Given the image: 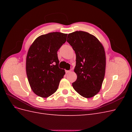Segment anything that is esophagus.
<instances>
[{
  "label": "esophagus",
  "instance_id": "esophagus-1",
  "mask_svg": "<svg viewBox=\"0 0 132 132\" xmlns=\"http://www.w3.org/2000/svg\"><path fill=\"white\" fill-rule=\"evenodd\" d=\"M70 72H71V70H65V73H69Z\"/></svg>",
  "mask_w": 132,
  "mask_h": 132
}]
</instances>
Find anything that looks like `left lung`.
Masks as SVG:
<instances>
[{
    "label": "left lung",
    "mask_w": 132,
    "mask_h": 132,
    "mask_svg": "<svg viewBox=\"0 0 132 132\" xmlns=\"http://www.w3.org/2000/svg\"><path fill=\"white\" fill-rule=\"evenodd\" d=\"M68 37L67 41L76 54L74 72L77 79L72 84L73 88L84 97H93L100 90L105 77L104 48L96 37L86 32L75 31Z\"/></svg>",
    "instance_id": "8db88e82"
}]
</instances>
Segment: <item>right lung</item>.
<instances>
[{
	"label": "right lung",
	"mask_w": 132,
	"mask_h": 132,
	"mask_svg": "<svg viewBox=\"0 0 132 132\" xmlns=\"http://www.w3.org/2000/svg\"><path fill=\"white\" fill-rule=\"evenodd\" d=\"M67 35L58 32L38 37L28 51L26 70L34 93L47 97L58 89L65 72L60 69L57 51L66 42Z\"/></svg>",
	"instance_id": "1"
}]
</instances>
